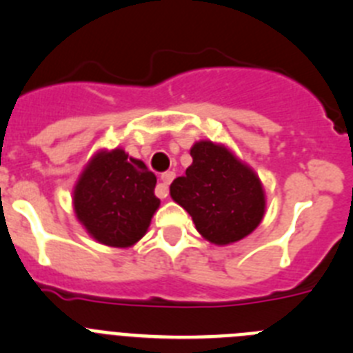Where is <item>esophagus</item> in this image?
Here are the masks:
<instances>
[{
  "mask_svg": "<svg viewBox=\"0 0 353 353\" xmlns=\"http://www.w3.org/2000/svg\"><path fill=\"white\" fill-rule=\"evenodd\" d=\"M174 179V173L173 171H166V173L161 174V185L157 187V194L161 198H166L168 196V189H170V183L173 182Z\"/></svg>",
  "mask_w": 353,
  "mask_h": 353,
  "instance_id": "obj_1",
  "label": "esophagus"
}]
</instances>
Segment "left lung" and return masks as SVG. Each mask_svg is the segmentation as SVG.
Returning <instances> with one entry per match:
<instances>
[{
	"mask_svg": "<svg viewBox=\"0 0 353 353\" xmlns=\"http://www.w3.org/2000/svg\"><path fill=\"white\" fill-rule=\"evenodd\" d=\"M191 157L185 174L170 187L174 203L212 244L228 245L251 235L267 208L260 176L226 145L210 139L196 141Z\"/></svg>",
	"mask_w": 353,
	"mask_h": 353,
	"instance_id": "1",
	"label": "left lung"
}]
</instances>
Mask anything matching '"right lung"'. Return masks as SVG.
<instances>
[{"label":"right lung","instance_id":"obj_1","mask_svg":"<svg viewBox=\"0 0 353 353\" xmlns=\"http://www.w3.org/2000/svg\"><path fill=\"white\" fill-rule=\"evenodd\" d=\"M157 179L123 148L99 150L81 171L72 207L77 221L99 244L130 248L145 236L161 199Z\"/></svg>","mask_w":353,"mask_h":353}]
</instances>
